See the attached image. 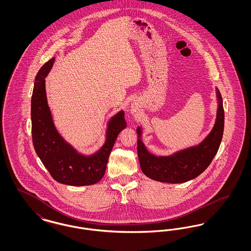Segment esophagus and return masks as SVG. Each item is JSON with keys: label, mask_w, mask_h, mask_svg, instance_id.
Instances as JSON below:
<instances>
[{"label": "esophagus", "mask_w": 251, "mask_h": 251, "mask_svg": "<svg viewBox=\"0 0 251 251\" xmlns=\"http://www.w3.org/2000/svg\"><path fill=\"white\" fill-rule=\"evenodd\" d=\"M130 109H131V114H132V115L136 114L138 112V110H139V105H138V103L136 101H132L131 103Z\"/></svg>", "instance_id": "obj_1"}]
</instances>
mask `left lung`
<instances>
[{
  "label": "left lung",
  "instance_id": "obj_1",
  "mask_svg": "<svg viewBox=\"0 0 251 251\" xmlns=\"http://www.w3.org/2000/svg\"><path fill=\"white\" fill-rule=\"evenodd\" d=\"M217 100L216 118L213 129L198 145L175 151L170 155H155L145 146L142 128L137 127V154L144 174L150 179L168 183H181L197 178L209 167L222 140L224 108L222 97L215 87Z\"/></svg>",
  "mask_w": 251,
  "mask_h": 251
}]
</instances>
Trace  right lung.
Masks as SVG:
<instances>
[{"label":"right lung","instance_id":"obj_1","mask_svg":"<svg viewBox=\"0 0 251 251\" xmlns=\"http://www.w3.org/2000/svg\"><path fill=\"white\" fill-rule=\"evenodd\" d=\"M55 58L46 62L37 72L31 100L32 137L36 154L50 176L60 183L84 186L102 179L108 158L120 131L126 128L124 111L120 110L107 122L105 142L92 154L79 152L60 134L52 120L45 88V78Z\"/></svg>","mask_w":251,"mask_h":251}]
</instances>
